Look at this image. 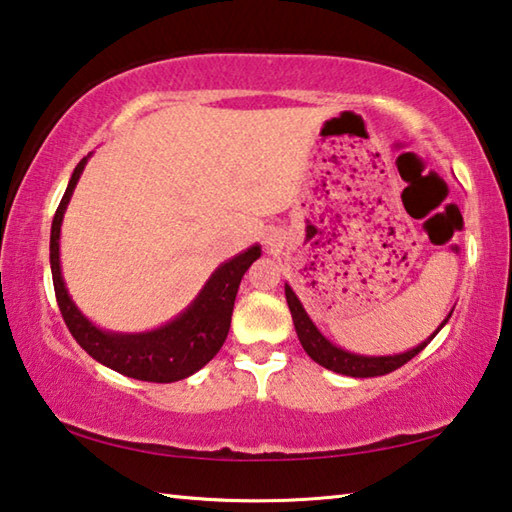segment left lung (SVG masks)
I'll return each instance as SVG.
<instances>
[{
  "label": "left lung",
  "instance_id": "obj_1",
  "mask_svg": "<svg viewBox=\"0 0 512 512\" xmlns=\"http://www.w3.org/2000/svg\"><path fill=\"white\" fill-rule=\"evenodd\" d=\"M284 293H287L293 325H296L298 339L302 343V348H305V352L323 368L339 372V375H348V377H379V375H388V372L402 368L406 361H411L415 354L427 348L433 336H436L440 329L445 327L449 316H452V311H449V316L443 320V325H440L427 341H422L418 348L402 352V354H391V357H366V354H354V352H348L343 348H336L332 341H327L325 336L318 332V327L311 323V318L307 316L305 307H302V302L298 300V296L293 293L289 284H284Z\"/></svg>",
  "mask_w": 512,
  "mask_h": 512
}]
</instances>
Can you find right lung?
<instances>
[{
    "label": "right lung",
    "instance_id": "obj_1",
    "mask_svg": "<svg viewBox=\"0 0 512 512\" xmlns=\"http://www.w3.org/2000/svg\"><path fill=\"white\" fill-rule=\"evenodd\" d=\"M88 158H83L76 164L63 201H60L54 214V223H51V277H54L56 300L65 325L69 327L76 343L92 359H97L103 366L121 372L126 377L153 381V384H171V381L194 375L196 370H201L205 363H210L214 354L221 350L225 336L230 332L232 307H235L241 277H244L250 264L262 255V248L253 246L244 250L241 255L228 259V262H223L212 273L210 280L205 282V287L198 293L192 305L180 316L169 320L167 325L142 334H117L99 329L81 314L79 307L69 298L63 273H60L58 250L63 214Z\"/></svg>",
    "mask_w": 512,
    "mask_h": 512
}]
</instances>
